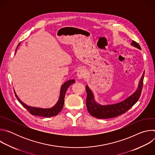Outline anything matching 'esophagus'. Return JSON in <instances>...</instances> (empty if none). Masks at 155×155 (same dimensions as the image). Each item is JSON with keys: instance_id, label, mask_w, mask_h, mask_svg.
Segmentation results:
<instances>
[{"instance_id": "34e87169", "label": "esophagus", "mask_w": 155, "mask_h": 155, "mask_svg": "<svg viewBox=\"0 0 155 155\" xmlns=\"http://www.w3.org/2000/svg\"><path fill=\"white\" fill-rule=\"evenodd\" d=\"M77 75L78 77V78L81 79V78H84L86 77V71L84 69H80L77 72Z\"/></svg>"}]
</instances>
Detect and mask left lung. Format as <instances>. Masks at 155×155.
<instances>
[{"instance_id":"left-lung-1","label":"left lung","mask_w":155,"mask_h":155,"mask_svg":"<svg viewBox=\"0 0 155 155\" xmlns=\"http://www.w3.org/2000/svg\"><path fill=\"white\" fill-rule=\"evenodd\" d=\"M131 45L141 50L140 45L134 40L132 41ZM143 78L144 72L140 80L137 90L134 93L132 94L124 101L112 105H101L96 103L94 101L92 91L88 87V86H86V91L87 93V97L86 105L88 112L93 117L100 119L114 118L126 113L128 110H129L138 101L142 93Z\"/></svg>"}]
</instances>
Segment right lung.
Listing matches in <instances>:
<instances>
[{
    "label": "right lung",
    "instance_id": "right-lung-1",
    "mask_svg": "<svg viewBox=\"0 0 155 155\" xmlns=\"http://www.w3.org/2000/svg\"><path fill=\"white\" fill-rule=\"evenodd\" d=\"M74 83H75V80H68L66 82H65L61 86L59 98L58 99V102L53 107L48 108H37V107H31V106L28 105L27 104H25L23 102H22L19 99V97H18V96L15 91H14V93H15L16 97L19 102V103L22 105H23L26 109H27L28 110V112L31 114H32L33 115L43 117H51L57 115L61 111V110L62 109L64 104V97H65V92H66V91H67L68 88L71 85V84H72Z\"/></svg>",
    "mask_w": 155,
    "mask_h": 155
}]
</instances>
